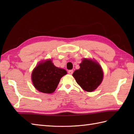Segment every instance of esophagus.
Here are the masks:
<instances>
[{"mask_svg":"<svg viewBox=\"0 0 134 134\" xmlns=\"http://www.w3.org/2000/svg\"><path fill=\"white\" fill-rule=\"evenodd\" d=\"M73 70H69V71H68V72H69V74H70V75H71V74H72V73H73Z\"/></svg>","mask_w":134,"mask_h":134,"instance_id":"obj_1","label":"esophagus"}]
</instances>
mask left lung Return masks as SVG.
Listing matches in <instances>:
<instances>
[{
	"instance_id": "8db88e82",
	"label": "left lung",
	"mask_w": 134,
	"mask_h": 134,
	"mask_svg": "<svg viewBox=\"0 0 134 134\" xmlns=\"http://www.w3.org/2000/svg\"><path fill=\"white\" fill-rule=\"evenodd\" d=\"M79 65L80 69L75 70L72 76L84 90L92 92L98 87L103 79L101 65L96 61L85 58Z\"/></svg>"
}]
</instances>
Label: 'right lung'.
<instances>
[{
  "instance_id": "add662e5",
  "label": "right lung",
  "mask_w": 134,
  "mask_h": 134,
  "mask_svg": "<svg viewBox=\"0 0 134 134\" xmlns=\"http://www.w3.org/2000/svg\"><path fill=\"white\" fill-rule=\"evenodd\" d=\"M66 74L65 70L54 65L51 60H47L35 68L32 80L34 86L39 92L50 94L55 92L61 78Z\"/></svg>"
}]
</instances>
